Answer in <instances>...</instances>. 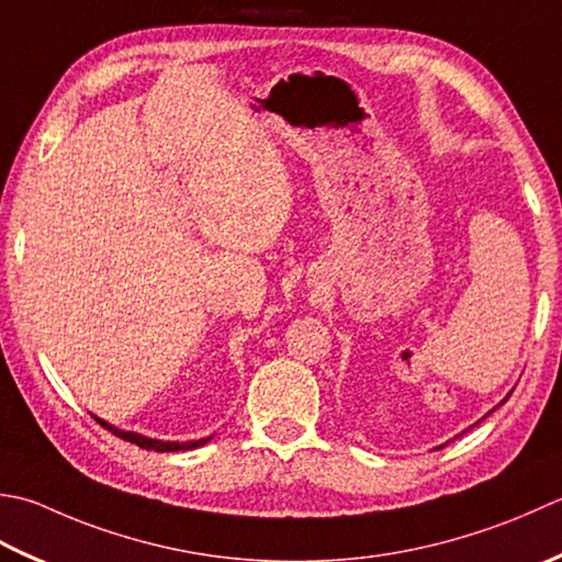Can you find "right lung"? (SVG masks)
<instances>
[{"label":"right lung","instance_id":"obj_1","mask_svg":"<svg viewBox=\"0 0 562 562\" xmlns=\"http://www.w3.org/2000/svg\"><path fill=\"white\" fill-rule=\"evenodd\" d=\"M97 419V416H94ZM97 424H102L106 431H112L116 438H124L128 443H136L138 448H146V450H158V453H172V450H192V448H200L204 446L209 438H202V441H190V443H170V441H156V438H146V436H138V434H131V431H121V428L106 424L102 419H97Z\"/></svg>","mask_w":562,"mask_h":562}]
</instances>
